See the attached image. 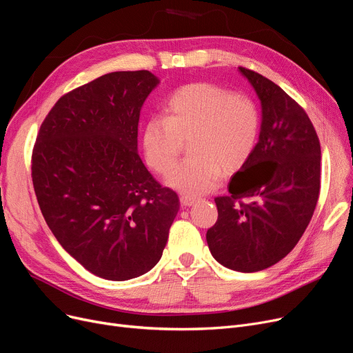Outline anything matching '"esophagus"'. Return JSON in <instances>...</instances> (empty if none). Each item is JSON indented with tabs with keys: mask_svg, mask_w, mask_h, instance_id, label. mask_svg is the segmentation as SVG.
Segmentation results:
<instances>
[{
	"mask_svg": "<svg viewBox=\"0 0 353 353\" xmlns=\"http://www.w3.org/2000/svg\"><path fill=\"white\" fill-rule=\"evenodd\" d=\"M196 201H197V197H196V196H190V194H181V196H180V202H181V205H183V206H186V208L192 206Z\"/></svg>",
	"mask_w": 353,
	"mask_h": 353,
	"instance_id": "1",
	"label": "esophagus"
}]
</instances>
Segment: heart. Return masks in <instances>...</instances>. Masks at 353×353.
Wrapping results in <instances>:
<instances>
[{
  "label": "heart",
  "instance_id": "obj_1",
  "mask_svg": "<svg viewBox=\"0 0 353 353\" xmlns=\"http://www.w3.org/2000/svg\"><path fill=\"white\" fill-rule=\"evenodd\" d=\"M259 114L247 97L212 83L179 88L164 105V118H152L143 130V151L152 170L173 167L181 141L189 159L168 173L165 183L181 193L201 194L218 186L248 161L258 141Z\"/></svg>",
  "mask_w": 353,
  "mask_h": 353
}]
</instances>
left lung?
Instances as JSON below:
<instances>
[{
  "mask_svg": "<svg viewBox=\"0 0 353 353\" xmlns=\"http://www.w3.org/2000/svg\"><path fill=\"white\" fill-rule=\"evenodd\" d=\"M238 72L261 102V130L229 183L231 194L214 199L218 221L206 241L219 264L254 272L277 264L304 234L319 199L321 152L312 121L294 99L263 74Z\"/></svg>",
  "mask_w": 353,
  "mask_h": 353,
  "instance_id": "obj_1",
  "label": "left lung"
}]
</instances>
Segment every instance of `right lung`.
<instances>
[{
    "instance_id": "1",
    "label": "right lung",
    "mask_w": 353,
    "mask_h": 353,
    "mask_svg": "<svg viewBox=\"0 0 353 353\" xmlns=\"http://www.w3.org/2000/svg\"><path fill=\"white\" fill-rule=\"evenodd\" d=\"M160 83L112 72L60 98L40 127L32 177L46 223L76 261L105 280L148 272L180 209L139 156L140 111Z\"/></svg>"
}]
</instances>
